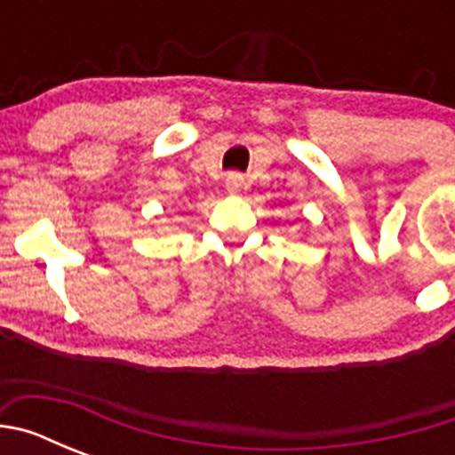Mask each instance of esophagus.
<instances>
[{"mask_svg":"<svg viewBox=\"0 0 455 455\" xmlns=\"http://www.w3.org/2000/svg\"><path fill=\"white\" fill-rule=\"evenodd\" d=\"M228 191L230 193H236V191H241V187H243V175H239V172H230V175H228Z\"/></svg>","mask_w":455,"mask_h":455,"instance_id":"esophagus-1","label":"esophagus"}]
</instances>
